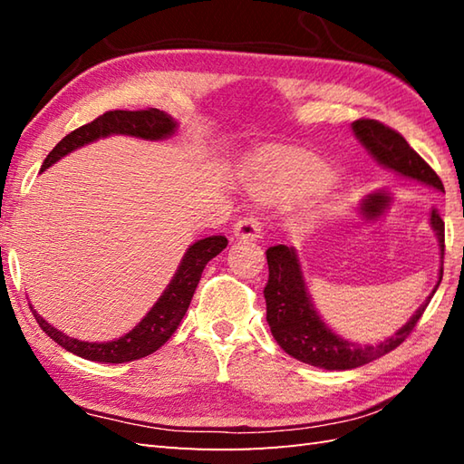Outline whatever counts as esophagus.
<instances>
[{
  "instance_id": "1",
  "label": "esophagus",
  "mask_w": 464,
  "mask_h": 464,
  "mask_svg": "<svg viewBox=\"0 0 464 464\" xmlns=\"http://www.w3.org/2000/svg\"><path fill=\"white\" fill-rule=\"evenodd\" d=\"M261 235V221L257 217H243L233 227V237L243 241H255Z\"/></svg>"
}]
</instances>
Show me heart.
<instances>
[{
	"instance_id": "b5f03b06",
	"label": "heart",
	"mask_w": 464,
	"mask_h": 464,
	"mask_svg": "<svg viewBox=\"0 0 464 464\" xmlns=\"http://www.w3.org/2000/svg\"><path fill=\"white\" fill-rule=\"evenodd\" d=\"M329 183L321 167L297 161L273 163L249 175V187L263 199H283L289 195L319 191Z\"/></svg>"
}]
</instances>
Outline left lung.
<instances>
[{"instance_id":"8db88e82","label":"left lung","mask_w":464,"mask_h":464,"mask_svg":"<svg viewBox=\"0 0 464 464\" xmlns=\"http://www.w3.org/2000/svg\"><path fill=\"white\" fill-rule=\"evenodd\" d=\"M351 127L361 145L384 169L445 193V187H442L439 175L430 169L429 163L415 150H411L405 137L399 135L395 130L374 120L353 121ZM429 225L437 235L440 249V269L435 289H432L427 301L412 313V317L399 331L382 339L381 343L372 344H361L343 339L341 334L334 333L321 319V314L314 309L307 283H304L297 249L287 247V245L269 247V281L265 285L263 293L265 301H267V323L279 347L291 354L293 359L327 371L357 369L361 364H367L391 353L392 349H397L409 337L411 331L415 329L417 321L422 317V313H425L429 301L439 289L442 279L445 221L440 219L437 209L430 211Z\"/></svg>"}]
</instances>
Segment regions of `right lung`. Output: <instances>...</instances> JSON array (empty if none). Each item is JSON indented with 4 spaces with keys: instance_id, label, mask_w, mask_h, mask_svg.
<instances>
[{
    "instance_id": "1",
    "label": "right lung",
    "mask_w": 464,
    "mask_h": 464,
    "mask_svg": "<svg viewBox=\"0 0 464 464\" xmlns=\"http://www.w3.org/2000/svg\"><path fill=\"white\" fill-rule=\"evenodd\" d=\"M177 127L179 125H177L173 117L160 110L107 111L97 117L95 121L82 125L80 130L65 135L45 157L42 171L57 163L62 157L80 150V147L90 145L97 140H105V137L127 135L143 141H163L175 135ZM225 247V235H211V237H205L189 245L169 285H167L165 291L161 293V297L155 301V304L147 311L145 317L137 323L130 333L121 334L120 339L103 343L73 339L55 329L53 324H49L34 307L32 313L39 327L49 334V339H53L57 344H62L65 351L73 353L82 359L117 364L147 357V354L155 353L161 344L171 339V334L179 327L187 309H189V303L193 299L197 285H199L205 265L213 257H217Z\"/></svg>"
}]
</instances>
